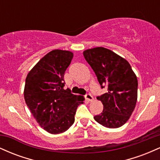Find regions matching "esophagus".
Segmentation results:
<instances>
[{"label":"esophagus","instance_id":"esophagus-1","mask_svg":"<svg viewBox=\"0 0 160 160\" xmlns=\"http://www.w3.org/2000/svg\"><path fill=\"white\" fill-rule=\"evenodd\" d=\"M85 98H86V100L88 101V102H92L93 99H94L93 98L92 95L91 94H86Z\"/></svg>","mask_w":160,"mask_h":160}]
</instances>
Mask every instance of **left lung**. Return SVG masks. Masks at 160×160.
I'll return each instance as SVG.
<instances>
[{
    "label": "left lung",
    "instance_id": "1",
    "mask_svg": "<svg viewBox=\"0 0 160 160\" xmlns=\"http://www.w3.org/2000/svg\"><path fill=\"white\" fill-rule=\"evenodd\" d=\"M83 56L94 71L102 89L108 92L97 97L104 108L94 117L104 127L116 128L127 122L138 98L137 77L126 59L104 47L86 49Z\"/></svg>",
    "mask_w": 160,
    "mask_h": 160
}]
</instances>
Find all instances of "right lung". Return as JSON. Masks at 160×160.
Returning <instances> with one entry per match:
<instances>
[{
	"label": "right lung",
	"mask_w": 160,
	"mask_h": 160,
	"mask_svg": "<svg viewBox=\"0 0 160 160\" xmlns=\"http://www.w3.org/2000/svg\"><path fill=\"white\" fill-rule=\"evenodd\" d=\"M73 56L70 51L54 49L34 65L25 80V103L38 124L54 135L72 126L77 108L85 99L64 89V75Z\"/></svg>",
	"instance_id": "obj_1"
}]
</instances>
